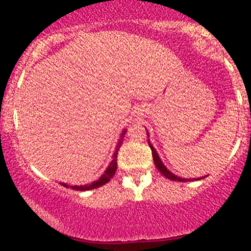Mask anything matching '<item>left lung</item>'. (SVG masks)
Returning a JSON list of instances; mask_svg holds the SVG:
<instances>
[{
  "label": "left lung",
  "instance_id": "obj_1",
  "mask_svg": "<svg viewBox=\"0 0 251 251\" xmlns=\"http://www.w3.org/2000/svg\"><path fill=\"white\" fill-rule=\"evenodd\" d=\"M147 135H148V133H147ZM149 143V142H148ZM149 147H151V154H153V160H154V164H155V166H156V169H158L159 171H160L161 173V175H163V176H165L166 178H169V179H171V181H186V179L184 178H179V177H177V176H175V175L173 174V173H170V171L168 170V169L165 168V166H164V164H163V161L160 160V158H159V155H158V153H156L155 151V149H154V147L151 146V143H149ZM204 178V177H203ZM187 181H188V179H187Z\"/></svg>",
  "mask_w": 251,
  "mask_h": 251
}]
</instances>
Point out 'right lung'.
I'll list each match as a JSON object with an SVG mask.
<instances>
[{"mask_svg":"<svg viewBox=\"0 0 251 251\" xmlns=\"http://www.w3.org/2000/svg\"><path fill=\"white\" fill-rule=\"evenodd\" d=\"M126 131H124L123 135H121V138L119 140V143L118 146H116V149H115V153H114V156H113V160H111V163L109 164V166L107 168V170H105V173L100 176V178L98 179V181L93 182V183H91L90 186H74L72 187L73 189H76V191H88V189H95V188H98V187L103 186V184L107 183L108 181H110L111 177L115 175V171H116V168H118V160H116V158H118V151L120 149V146L121 143H123V138H124V135H125ZM64 187H68V184L65 183H62Z\"/></svg>","mask_w":251,"mask_h":251,"instance_id":"obj_1","label":"right lung"}]
</instances>
